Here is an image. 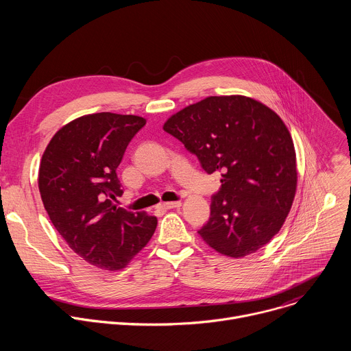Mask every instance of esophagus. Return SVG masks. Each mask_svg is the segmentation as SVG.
Returning a JSON list of instances; mask_svg holds the SVG:
<instances>
[{
    "mask_svg": "<svg viewBox=\"0 0 351 351\" xmlns=\"http://www.w3.org/2000/svg\"><path fill=\"white\" fill-rule=\"evenodd\" d=\"M182 206L180 202H171V203H161L160 208L162 210H171V208H179Z\"/></svg>",
    "mask_w": 351,
    "mask_h": 351,
    "instance_id": "1",
    "label": "esophagus"
}]
</instances>
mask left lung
I'll use <instances>...</instances> for the list:
<instances>
[{
  "instance_id": "8db88e82",
  "label": "left lung",
  "mask_w": 351,
  "mask_h": 351,
  "mask_svg": "<svg viewBox=\"0 0 351 351\" xmlns=\"http://www.w3.org/2000/svg\"><path fill=\"white\" fill-rule=\"evenodd\" d=\"M164 130L195 154L207 173L221 172L210 219L198 230L202 239L232 258L269 243L297 187L294 144L280 117L245 95H211L173 114Z\"/></svg>"
}]
</instances>
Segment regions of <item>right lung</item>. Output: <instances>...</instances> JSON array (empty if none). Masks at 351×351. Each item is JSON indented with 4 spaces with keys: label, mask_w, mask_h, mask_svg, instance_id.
I'll list each match as a JSON object with an SVG mask.
<instances>
[{
    "label": "right lung",
    "mask_w": 351,
    "mask_h": 351,
    "mask_svg": "<svg viewBox=\"0 0 351 351\" xmlns=\"http://www.w3.org/2000/svg\"><path fill=\"white\" fill-rule=\"evenodd\" d=\"M144 125L136 115H84L62 126L41 157L38 190L45 211L73 252L97 268H125L157 228L156 217L111 202L123 193L117 168Z\"/></svg>",
    "instance_id": "right-lung-1"
}]
</instances>
